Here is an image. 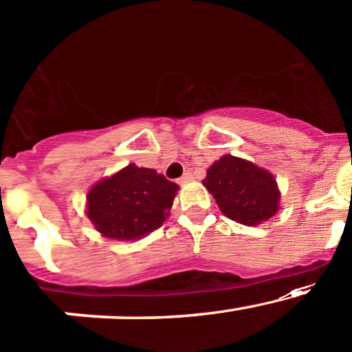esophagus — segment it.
<instances>
[{"label":"esophagus","instance_id":"34e87169","mask_svg":"<svg viewBox=\"0 0 352 352\" xmlns=\"http://www.w3.org/2000/svg\"><path fill=\"white\" fill-rule=\"evenodd\" d=\"M192 180H194V175H192L190 172H185L184 175L179 179V184H188V182H192Z\"/></svg>","mask_w":352,"mask_h":352}]
</instances>
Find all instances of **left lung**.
<instances>
[{
	"instance_id": "1",
	"label": "left lung",
	"mask_w": 352,
	"mask_h": 352,
	"mask_svg": "<svg viewBox=\"0 0 352 352\" xmlns=\"http://www.w3.org/2000/svg\"><path fill=\"white\" fill-rule=\"evenodd\" d=\"M226 217L244 226H258L279 210L280 192L269 170L234 155L210 165L202 180Z\"/></svg>"
}]
</instances>
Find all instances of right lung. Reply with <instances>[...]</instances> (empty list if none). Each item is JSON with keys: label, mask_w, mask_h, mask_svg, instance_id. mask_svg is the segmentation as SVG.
Returning a JSON list of instances; mask_svg holds the SVG:
<instances>
[{"label": "right lung", "mask_w": 352, "mask_h": 352, "mask_svg": "<svg viewBox=\"0 0 352 352\" xmlns=\"http://www.w3.org/2000/svg\"><path fill=\"white\" fill-rule=\"evenodd\" d=\"M177 190L153 168L130 164L90 188L87 217L103 237L137 241L165 222Z\"/></svg>", "instance_id": "add662e5"}]
</instances>
